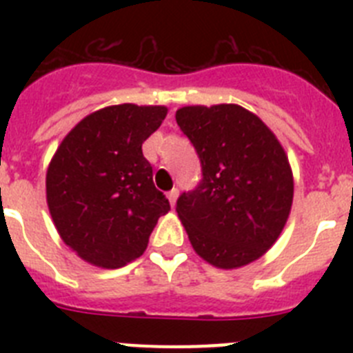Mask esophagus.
Segmentation results:
<instances>
[{
	"label": "esophagus",
	"mask_w": 353,
	"mask_h": 353,
	"mask_svg": "<svg viewBox=\"0 0 353 353\" xmlns=\"http://www.w3.org/2000/svg\"><path fill=\"white\" fill-rule=\"evenodd\" d=\"M176 198H179V189H171V191L168 192V199H170L171 207H174V203H176Z\"/></svg>",
	"instance_id": "esophagus-1"
}]
</instances>
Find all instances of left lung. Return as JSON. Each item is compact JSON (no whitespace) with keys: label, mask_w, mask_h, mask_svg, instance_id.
Masks as SVG:
<instances>
[{"label":"left lung","mask_w":353,"mask_h":353,"mask_svg":"<svg viewBox=\"0 0 353 353\" xmlns=\"http://www.w3.org/2000/svg\"><path fill=\"white\" fill-rule=\"evenodd\" d=\"M176 123L201 162L199 183L176 199L192 248L219 269L258 260L292 208L285 150L256 114L235 104L182 108Z\"/></svg>","instance_id":"obj_1"}]
</instances>
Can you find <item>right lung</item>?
Returning a JSON list of instances; mask_svg holds the SVG:
<instances>
[{"mask_svg":"<svg viewBox=\"0 0 353 353\" xmlns=\"http://www.w3.org/2000/svg\"><path fill=\"white\" fill-rule=\"evenodd\" d=\"M164 105H109L81 120L48 170V205L65 244L83 260L118 269L145 252L170 201L152 179L141 145Z\"/></svg>","mask_w":353,"mask_h":353,"instance_id":"right-lung-1","label":"right lung"}]
</instances>
